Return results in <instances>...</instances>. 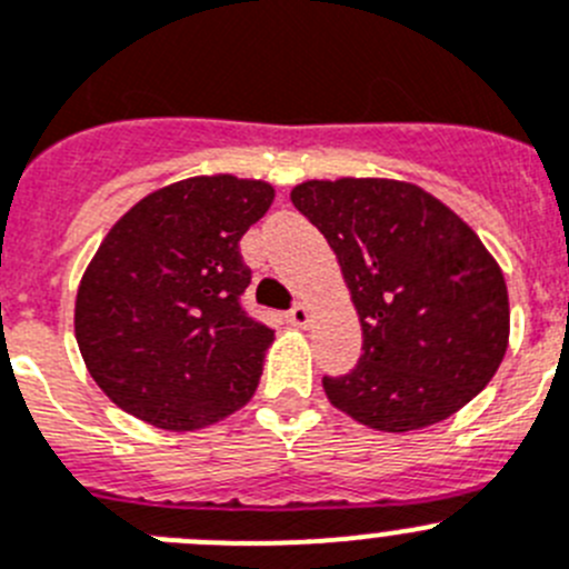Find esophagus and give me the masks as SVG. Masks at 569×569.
<instances>
[{
	"label": "esophagus",
	"mask_w": 569,
	"mask_h": 569,
	"mask_svg": "<svg viewBox=\"0 0 569 569\" xmlns=\"http://www.w3.org/2000/svg\"><path fill=\"white\" fill-rule=\"evenodd\" d=\"M286 320H289L291 326H306V322H309V309H306L303 303L291 306V309L286 311Z\"/></svg>",
	"instance_id": "1"
}]
</instances>
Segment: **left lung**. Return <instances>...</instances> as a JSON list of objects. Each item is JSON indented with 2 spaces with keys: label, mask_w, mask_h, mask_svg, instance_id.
I'll use <instances>...</instances> for the list:
<instances>
[{
  "label": "left lung",
  "mask_w": 569,
  "mask_h": 569,
  "mask_svg": "<svg viewBox=\"0 0 569 569\" xmlns=\"http://www.w3.org/2000/svg\"><path fill=\"white\" fill-rule=\"evenodd\" d=\"M291 203L335 249L362 326L357 366L322 377L331 406L402 433L488 386L508 351V286L457 212L386 178L306 181Z\"/></svg>",
  "instance_id": "left-lung-1"
}]
</instances>
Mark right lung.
I'll return each mask as SVG.
<instances>
[{
  "instance_id": "1",
  "label": "right lung",
  "mask_w": 569,
  "mask_h": 569,
  "mask_svg": "<svg viewBox=\"0 0 569 569\" xmlns=\"http://www.w3.org/2000/svg\"><path fill=\"white\" fill-rule=\"evenodd\" d=\"M274 189L189 178L138 201L87 266L76 340L101 391L167 431L218 422L254 393L274 331L243 306L240 238Z\"/></svg>"
}]
</instances>
